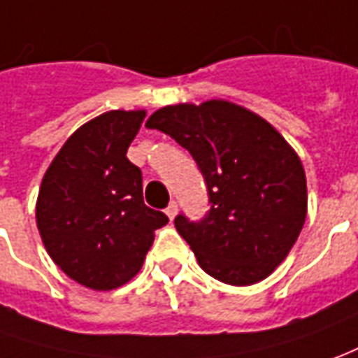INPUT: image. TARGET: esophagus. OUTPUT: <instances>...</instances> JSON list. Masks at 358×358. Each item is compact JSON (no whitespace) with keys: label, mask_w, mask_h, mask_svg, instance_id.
<instances>
[{"label":"esophagus","mask_w":358,"mask_h":358,"mask_svg":"<svg viewBox=\"0 0 358 358\" xmlns=\"http://www.w3.org/2000/svg\"><path fill=\"white\" fill-rule=\"evenodd\" d=\"M165 214H167V216H169V220H173L175 216H177V203H169V206H167V208H165Z\"/></svg>","instance_id":"1"}]
</instances>
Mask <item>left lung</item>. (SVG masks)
I'll use <instances>...</instances> for the list:
<instances>
[{"instance_id":"obj_1","label":"left lung","mask_w":358,"mask_h":358,"mask_svg":"<svg viewBox=\"0 0 358 358\" xmlns=\"http://www.w3.org/2000/svg\"><path fill=\"white\" fill-rule=\"evenodd\" d=\"M146 127L189 150L204 175V220L175 218L203 271L234 287L267 278L306 222V173L294 148L265 118L224 99L167 105Z\"/></svg>"}]
</instances>
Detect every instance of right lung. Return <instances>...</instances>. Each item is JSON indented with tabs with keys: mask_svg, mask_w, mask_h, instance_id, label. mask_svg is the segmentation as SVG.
<instances>
[{
	"mask_svg": "<svg viewBox=\"0 0 358 358\" xmlns=\"http://www.w3.org/2000/svg\"><path fill=\"white\" fill-rule=\"evenodd\" d=\"M146 110H107L71 134L48 165L36 228L52 261L91 290L127 285L169 218L148 208L142 171L127 157Z\"/></svg>",
	"mask_w": 358,
	"mask_h": 358,
	"instance_id": "obj_1",
	"label": "right lung"
}]
</instances>
